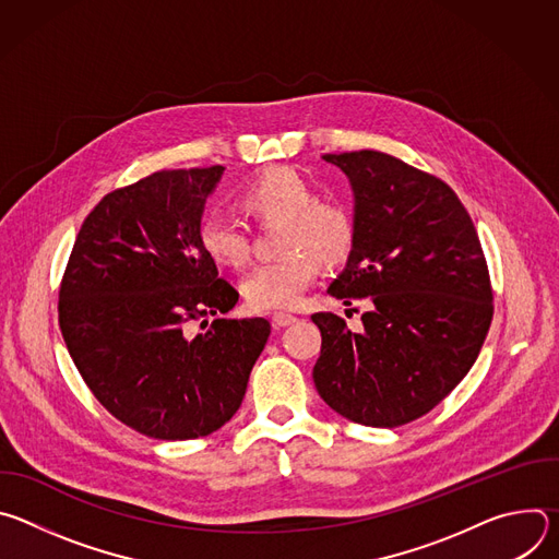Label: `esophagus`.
Segmentation results:
<instances>
[{
    "instance_id": "1",
    "label": "esophagus",
    "mask_w": 559,
    "mask_h": 559,
    "mask_svg": "<svg viewBox=\"0 0 559 559\" xmlns=\"http://www.w3.org/2000/svg\"><path fill=\"white\" fill-rule=\"evenodd\" d=\"M298 321V318L296 316H292V313H274L272 316V325L276 328V330H281V328H289V325H294Z\"/></svg>"
}]
</instances>
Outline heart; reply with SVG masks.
Wrapping results in <instances>:
<instances>
[{
    "mask_svg": "<svg viewBox=\"0 0 559 559\" xmlns=\"http://www.w3.org/2000/svg\"><path fill=\"white\" fill-rule=\"evenodd\" d=\"M261 221H283L274 263L254 267L243 278V294L254 309H294L318 276V261L338 263L354 243L349 212L334 201H316L313 186L292 168H270L241 199ZM199 241L205 254L225 267H241L250 257L246 229L227 216H207Z\"/></svg>",
    "mask_w": 559,
    "mask_h": 559,
    "instance_id": "b5f03b06",
    "label": "heart"
}]
</instances>
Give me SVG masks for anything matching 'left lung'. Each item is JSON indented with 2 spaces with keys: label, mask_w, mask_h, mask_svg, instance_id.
Segmentation results:
<instances>
[{
  "label": "left lung",
  "mask_w": 559,
  "mask_h": 559,
  "mask_svg": "<svg viewBox=\"0 0 559 559\" xmlns=\"http://www.w3.org/2000/svg\"><path fill=\"white\" fill-rule=\"evenodd\" d=\"M354 192V243L330 294L369 298L362 332L318 311L313 384L352 423L393 429L431 412L487 338L493 294L473 221L440 179L376 150L323 154Z\"/></svg>",
  "instance_id": "1"
}]
</instances>
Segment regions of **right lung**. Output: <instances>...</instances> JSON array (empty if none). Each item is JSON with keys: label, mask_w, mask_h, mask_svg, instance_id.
<instances>
[{"label": "right lung", "mask_w": 559, "mask_h": 559, "mask_svg": "<svg viewBox=\"0 0 559 559\" xmlns=\"http://www.w3.org/2000/svg\"><path fill=\"white\" fill-rule=\"evenodd\" d=\"M223 166L154 173L106 194L79 229L59 328L97 401L156 440L221 429L243 403L265 318L227 321L238 292L199 241ZM201 322L209 330L194 333Z\"/></svg>", "instance_id": "obj_1"}]
</instances>
